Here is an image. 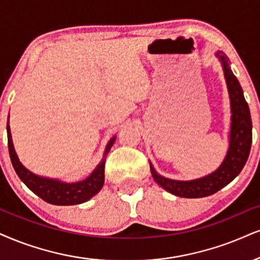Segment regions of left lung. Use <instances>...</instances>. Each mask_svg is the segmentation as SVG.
<instances>
[{"instance_id": "obj_1", "label": "left lung", "mask_w": 260, "mask_h": 260, "mask_svg": "<svg viewBox=\"0 0 260 260\" xmlns=\"http://www.w3.org/2000/svg\"><path fill=\"white\" fill-rule=\"evenodd\" d=\"M216 56L222 62L224 77L228 86L230 108H232V125H230L229 149L225 158L216 171L205 177L191 181H176L166 178L155 171L150 164L153 178L160 187L169 193L181 198H205L220 190L238 176L247 161L252 145V119L249 107L245 100L241 85L230 69L228 57L222 52Z\"/></svg>"}]
</instances>
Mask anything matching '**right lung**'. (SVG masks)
I'll return each mask as SVG.
<instances>
[{"instance_id": "obj_1", "label": "right lung", "mask_w": 260, "mask_h": 260, "mask_svg": "<svg viewBox=\"0 0 260 260\" xmlns=\"http://www.w3.org/2000/svg\"><path fill=\"white\" fill-rule=\"evenodd\" d=\"M7 136H8V150L11 156L13 168L19 176V178L26 184V187L35 194L43 199L47 203L59 206H69V205H78L85 203L89 199L94 197L101 190L105 182V158L113 146L115 136L112 137L106 147L104 159L96 166V169L85 179L75 183H66L59 179L41 177V176L32 174L25 168L19 160L17 153L14 150L12 141V134L9 124H7Z\"/></svg>"}]
</instances>
